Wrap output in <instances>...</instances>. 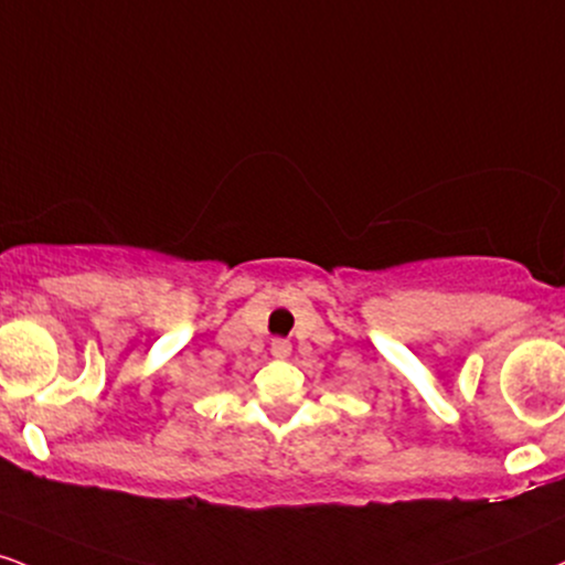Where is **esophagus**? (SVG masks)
<instances>
[{
	"mask_svg": "<svg viewBox=\"0 0 565 565\" xmlns=\"http://www.w3.org/2000/svg\"><path fill=\"white\" fill-rule=\"evenodd\" d=\"M289 352H291V344L287 342V339H274V342H270V355L274 358L284 360V358H289Z\"/></svg>",
	"mask_w": 565,
	"mask_h": 565,
	"instance_id": "1",
	"label": "esophagus"
}]
</instances>
